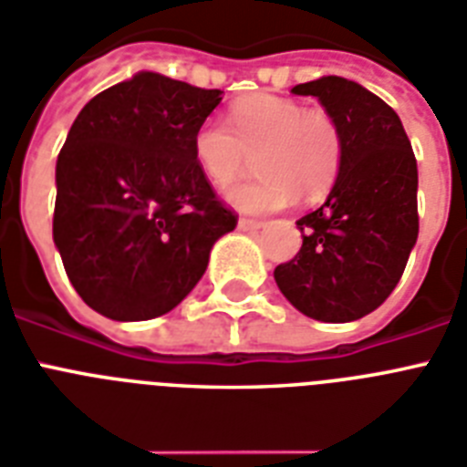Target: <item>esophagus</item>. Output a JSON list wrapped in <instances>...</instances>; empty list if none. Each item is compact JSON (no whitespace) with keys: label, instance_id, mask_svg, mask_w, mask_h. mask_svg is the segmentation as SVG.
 <instances>
[{"label":"esophagus","instance_id":"esophagus-1","mask_svg":"<svg viewBox=\"0 0 467 467\" xmlns=\"http://www.w3.org/2000/svg\"><path fill=\"white\" fill-rule=\"evenodd\" d=\"M237 227H240V230H261L264 223L252 221V218H240V221H237Z\"/></svg>","mask_w":467,"mask_h":467}]
</instances>
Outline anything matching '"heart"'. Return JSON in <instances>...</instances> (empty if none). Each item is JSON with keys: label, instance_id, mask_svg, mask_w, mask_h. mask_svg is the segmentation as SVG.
<instances>
[{"label": "heart", "instance_id": "obj_1", "mask_svg": "<svg viewBox=\"0 0 467 467\" xmlns=\"http://www.w3.org/2000/svg\"><path fill=\"white\" fill-rule=\"evenodd\" d=\"M194 158L215 187H227L244 172L254 153V180L225 192L242 213H273L297 194H326L338 177L343 134L324 108H302L290 98L256 96L230 109V127L221 119L199 124L192 139Z\"/></svg>", "mask_w": 467, "mask_h": 467}]
</instances>
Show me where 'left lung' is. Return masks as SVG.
<instances>
[{
    "label": "left lung",
    "instance_id": "8db88e82",
    "mask_svg": "<svg viewBox=\"0 0 467 467\" xmlns=\"http://www.w3.org/2000/svg\"><path fill=\"white\" fill-rule=\"evenodd\" d=\"M293 93L331 112L343 161L324 206L297 221L299 252L273 275L309 319H362L393 293L418 242V161L400 117L359 83L321 76Z\"/></svg>",
    "mask_w": 467,
    "mask_h": 467
}]
</instances>
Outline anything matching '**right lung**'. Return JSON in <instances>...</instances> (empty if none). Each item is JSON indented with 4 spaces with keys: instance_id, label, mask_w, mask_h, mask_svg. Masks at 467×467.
Instances as JSON below:
<instances>
[{
    "instance_id": "1",
    "label": "right lung",
    "mask_w": 467,
    "mask_h": 467,
    "mask_svg": "<svg viewBox=\"0 0 467 467\" xmlns=\"http://www.w3.org/2000/svg\"><path fill=\"white\" fill-rule=\"evenodd\" d=\"M221 100L218 88L139 71L71 124L57 158L52 237L74 290L102 317L168 314L237 225L192 148Z\"/></svg>"
}]
</instances>
